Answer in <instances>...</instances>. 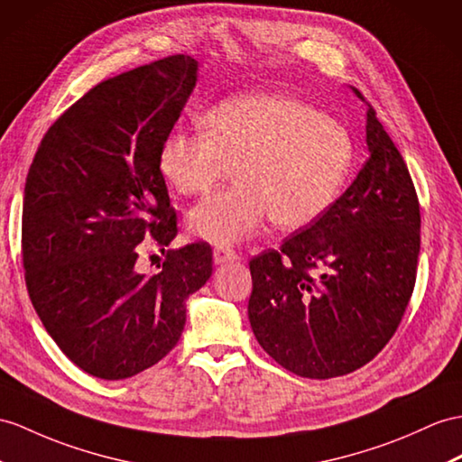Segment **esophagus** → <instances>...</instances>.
I'll list each match as a JSON object with an SVG mask.
<instances>
[{
    "instance_id": "34e87169",
    "label": "esophagus",
    "mask_w": 462,
    "mask_h": 462,
    "mask_svg": "<svg viewBox=\"0 0 462 462\" xmlns=\"http://www.w3.org/2000/svg\"><path fill=\"white\" fill-rule=\"evenodd\" d=\"M237 258V253H235L231 246H216L213 249V263L223 264V263H231Z\"/></svg>"
}]
</instances>
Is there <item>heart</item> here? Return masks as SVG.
Returning a JSON list of instances; mask_svg holds the SVG:
<instances>
[{"instance_id": "1", "label": "heart", "mask_w": 462, "mask_h": 462, "mask_svg": "<svg viewBox=\"0 0 462 462\" xmlns=\"http://www.w3.org/2000/svg\"><path fill=\"white\" fill-rule=\"evenodd\" d=\"M355 162V141L341 121L282 94L221 101L204 131H172L159 168L176 194L204 196L233 172V186L189 211L188 225L209 243H237L270 216L276 227L301 229L341 198Z\"/></svg>"}]
</instances>
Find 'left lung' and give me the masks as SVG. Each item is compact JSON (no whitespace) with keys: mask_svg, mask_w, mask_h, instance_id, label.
Wrapping results in <instances>:
<instances>
[{"mask_svg":"<svg viewBox=\"0 0 462 462\" xmlns=\"http://www.w3.org/2000/svg\"><path fill=\"white\" fill-rule=\"evenodd\" d=\"M366 106L370 156L355 182L325 216L249 263L256 341L303 378L343 376L373 361L396 333L415 286L418 194Z\"/></svg>","mask_w":462,"mask_h":462,"instance_id":"obj_1","label":"left lung"}]
</instances>
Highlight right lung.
<instances>
[{
  "mask_svg": "<svg viewBox=\"0 0 462 462\" xmlns=\"http://www.w3.org/2000/svg\"><path fill=\"white\" fill-rule=\"evenodd\" d=\"M196 80L198 62L174 54L99 82L52 123L29 168V298L60 351L96 378L134 376L171 353L188 296L211 276L204 241L166 251L159 275L136 270L141 240L164 252L178 233L159 152Z\"/></svg>",
  "mask_w": 462,
  "mask_h": 462,
  "instance_id": "right-lung-1",
  "label": "right lung"
}]
</instances>
